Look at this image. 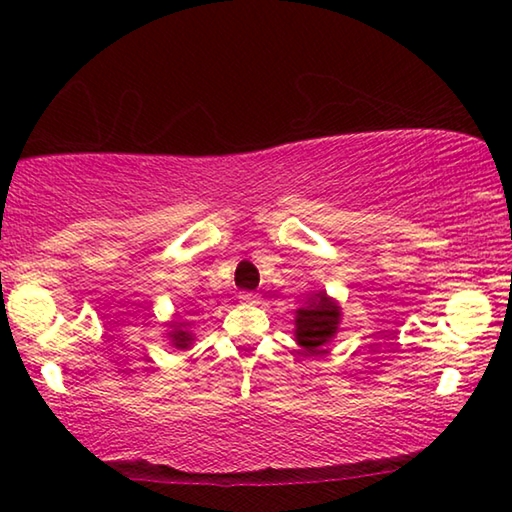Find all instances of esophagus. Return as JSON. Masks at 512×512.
Masks as SVG:
<instances>
[{
	"instance_id": "obj_1",
	"label": "esophagus",
	"mask_w": 512,
	"mask_h": 512,
	"mask_svg": "<svg viewBox=\"0 0 512 512\" xmlns=\"http://www.w3.org/2000/svg\"><path fill=\"white\" fill-rule=\"evenodd\" d=\"M239 300L244 302V305H257L259 296H257V293H253V291H244V293H241V296H239Z\"/></svg>"
}]
</instances>
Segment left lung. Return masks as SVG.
<instances>
[{
	"mask_svg": "<svg viewBox=\"0 0 512 512\" xmlns=\"http://www.w3.org/2000/svg\"><path fill=\"white\" fill-rule=\"evenodd\" d=\"M341 305L339 300L329 298L325 289L314 291L307 300L305 307L296 309V343L305 354H323L327 352L325 345L334 341V336L339 334L341 325Z\"/></svg>",
	"mask_w": 512,
	"mask_h": 512,
	"instance_id": "left-lung-1",
	"label": "left lung"
}]
</instances>
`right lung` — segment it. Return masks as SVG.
Returning <instances> with one entry per match:
<instances>
[{
	"label": "right lung",
	"instance_id": "add662e5",
	"mask_svg": "<svg viewBox=\"0 0 512 512\" xmlns=\"http://www.w3.org/2000/svg\"><path fill=\"white\" fill-rule=\"evenodd\" d=\"M194 320L192 318H185L183 316H173V320L167 323V341L171 343V348L176 350H189L196 341V334H194Z\"/></svg>",
	"mask_w": 512,
	"mask_h": 512
}]
</instances>
